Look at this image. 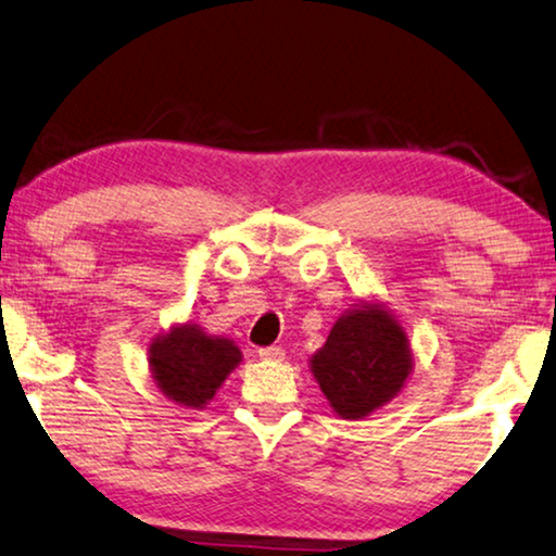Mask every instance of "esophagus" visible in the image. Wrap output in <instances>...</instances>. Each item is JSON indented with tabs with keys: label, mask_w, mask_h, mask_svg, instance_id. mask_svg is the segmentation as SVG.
<instances>
[{
	"label": "esophagus",
	"mask_w": 556,
	"mask_h": 556,
	"mask_svg": "<svg viewBox=\"0 0 556 556\" xmlns=\"http://www.w3.org/2000/svg\"><path fill=\"white\" fill-rule=\"evenodd\" d=\"M258 356L263 358V361H283V349H280V345H268V349H261L258 351Z\"/></svg>",
	"instance_id": "34e87169"
}]
</instances>
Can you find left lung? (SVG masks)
<instances>
[{
  "instance_id": "8db88e82",
  "label": "left lung",
  "mask_w": 556,
  "mask_h": 556,
  "mask_svg": "<svg viewBox=\"0 0 556 556\" xmlns=\"http://www.w3.org/2000/svg\"><path fill=\"white\" fill-rule=\"evenodd\" d=\"M414 368L404 326L381 303H358L313 353L311 374L341 418H364L404 389Z\"/></svg>"
}]
</instances>
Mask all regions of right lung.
I'll use <instances>...</instances> for the list:
<instances>
[{"mask_svg": "<svg viewBox=\"0 0 556 556\" xmlns=\"http://www.w3.org/2000/svg\"><path fill=\"white\" fill-rule=\"evenodd\" d=\"M240 358L243 353L230 338L207 336L195 324L173 326L148 349L157 389L185 408H205Z\"/></svg>", "mask_w": 556, "mask_h": 556, "instance_id": "obj_1", "label": "right lung"}]
</instances>
